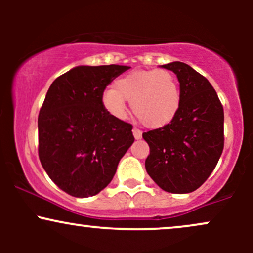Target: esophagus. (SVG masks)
Returning a JSON list of instances; mask_svg holds the SVG:
<instances>
[{"label":"esophagus","mask_w":253,"mask_h":253,"mask_svg":"<svg viewBox=\"0 0 253 253\" xmlns=\"http://www.w3.org/2000/svg\"><path fill=\"white\" fill-rule=\"evenodd\" d=\"M133 135H134V138L136 139V140H139V139H141L143 132H141V130L138 129V128H133Z\"/></svg>","instance_id":"34e87169"}]
</instances>
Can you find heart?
Here are the masks:
<instances>
[{
    "label": "heart",
    "instance_id": "b5f03b06",
    "mask_svg": "<svg viewBox=\"0 0 253 253\" xmlns=\"http://www.w3.org/2000/svg\"><path fill=\"white\" fill-rule=\"evenodd\" d=\"M126 101L144 125L162 127L177 114L181 103L175 76L167 70H138L118 78L102 95V106L115 119L126 114Z\"/></svg>",
    "mask_w": 253,
    "mask_h": 253
}]
</instances>
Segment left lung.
Returning <instances> with one entry per match:
<instances>
[{
    "label": "left lung",
    "instance_id": "8db88e82",
    "mask_svg": "<svg viewBox=\"0 0 253 253\" xmlns=\"http://www.w3.org/2000/svg\"><path fill=\"white\" fill-rule=\"evenodd\" d=\"M161 68L178 78L181 103L170 124L143 134L150 146L145 168L163 190L188 194L201 187L221 156L223 108L207 78L188 64Z\"/></svg>",
    "mask_w": 253,
    "mask_h": 253
}]
</instances>
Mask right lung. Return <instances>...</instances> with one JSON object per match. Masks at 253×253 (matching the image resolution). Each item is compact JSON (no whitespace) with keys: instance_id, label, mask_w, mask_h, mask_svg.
I'll return each instance as SVG.
<instances>
[{"instance_id":"1","label":"right lung","mask_w":253,"mask_h":253,"mask_svg":"<svg viewBox=\"0 0 253 253\" xmlns=\"http://www.w3.org/2000/svg\"><path fill=\"white\" fill-rule=\"evenodd\" d=\"M125 65H80L53 81L38 118L39 158L60 189L75 197L94 196L117 172L134 141L132 125L113 118L102 95Z\"/></svg>"}]
</instances>
